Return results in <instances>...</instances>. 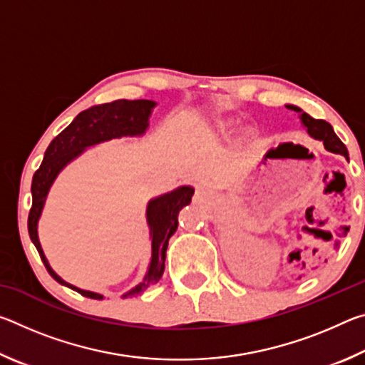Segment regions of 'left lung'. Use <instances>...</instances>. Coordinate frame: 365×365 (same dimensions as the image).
Masks as SVG:
<instances>
[{
  "label": "left lung",
  "mask_w": 365,
  "mask_h": 365,
  "mask_svg": "<svg viewBox=\"0 0 365 365\" xmlns=\"http://www.w3.org/2000/svg\"><path fill=\"white\" fill-rule=\"evenodd\" d=\"M285 106L288 109L294 110V113H298L299 120L302 123V127L306 128V132L311 135L314 140L322 141L327 151L335 153V154H341V156L348 159V150H346L343 141L336 137L335 130H333V127L330 125L329 122L320 120V119H314V117H311L307 113H304V110H302L301 108L294 106V104H285Z\"/></svg>",
  "instance_id": "left-lung-1"
}]
</instances>
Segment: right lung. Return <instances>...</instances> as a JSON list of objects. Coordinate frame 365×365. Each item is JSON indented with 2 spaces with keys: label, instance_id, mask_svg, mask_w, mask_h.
I'll use <instances>...</instances> for the list:
<instances>
[{
  "label": "right lung",
  "instance_id": "add662e5",
  "mask_svg": "<svg viewBox=\"0 0 365 365\" xmlns=\"http://www.w3.org/2000/svg\"><path fill=\"white\" fill-rule=\"evenodd\" d=\"M156 103L151 100H117L113 103L93 106L80 113L67 128H64L45 151V158L40 169L35 172L32 180V209L29 214V235L36 251L45 264L46 270L61 285L72 288L80 294L91 299H103V294L88 292L71 285L51 269L38 240V220L45 207L49 188L53 187L56 177L67 164L77 159L86 148L100 145L103 141L122 137H141L150 127V117ZM195 188L183 185L174 191L153 197L146 206V224L150 227L151 238V259L148 270L137 287L123 293L122 298L138 296L160 280L165 267V251L169 238L178 227V212L191 202Z\"/></svg>",
  "mask_w": 365,
  "mask_h": 365
}]
</instances>
